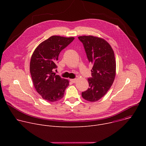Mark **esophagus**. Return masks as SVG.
<instances>
[{"label": "esophagus", "instance_id": "34e87169", "mask_svg": "<svg viewBox=\"0 0 146 146\" xmlns=\"http://www.w3.org/2000/svg\"><path fill=\"white\" fill-rule=\"evenodd\" d=\"M77 80L76 78H74V79H71V80H70V81H71L73 83H75Z\"/></svg>", "mask_w": 146, "mask_h": 146}]
</instances>
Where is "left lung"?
<instances>
[{
  "label": "left lung",
  "mask_w": 146,
  "mask_h": 146,
  "mask_svg": "<svg viewBox=\"0 0 146 146\" xmlns=\"http://www.w3.org/2000/svg\"><path fill=\"white\" fill-rule=\"evenodd\" d=\"M78 38L84 45L89 62L93 65L92 77L88 79L90 88L81 95L88 102H96L106 95L115 79L114 52L110 44L102 38L94 36Z\"/></svg>",
  "instance_id": "1"
}]
</instances>
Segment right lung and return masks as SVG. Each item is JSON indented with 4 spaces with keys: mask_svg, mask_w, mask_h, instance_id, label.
<instances>
[{
    "mask_svg": "<svg viewBox=\"0 0 146 146\" xmlns=\"http://www.w3.org/2000/svg\"><path fill=\"white\" fill-rule=\"evenodd\" d=\"M74 37L52 36L41 42L35 50L31 59L30 72L34 87L38 94L50 102L64 97L69 81L56 75L54 70L60 52Z\"/></svg>",
    "mask_w": 146,
    "mask_h": 146,
    "instance_id": "add662e5",
    "label": "right lung"
}]
</instances>
